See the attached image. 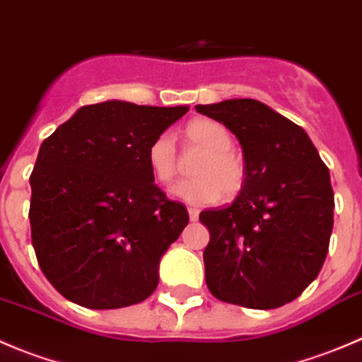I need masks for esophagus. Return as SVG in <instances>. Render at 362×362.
Wrapping results in <instances>:
<instances>
[{"label": "esophagus", "instance_id": "obj_1", "mask_svg": "<svg viewBox=\"0 0 362 362\" xmlns=\"http://www.w3.org/2000/svg\"><path fill=\"white\" fill-rule=\"evenodd\" d=\"M189 220H191V221H197L198 220V214H200V213H198V209H194V207H189Z\"/></svg>", "mask_w": 362, "mask_h": 362}]
</instances>
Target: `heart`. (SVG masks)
<instances>
[{
  "mask_svg": "<svg viewBox=\"0 0 362 362\" xmlns=\"http://www.w3.org/2000/svg\"><path fill=\"white\" fill-rule=\"evenodd\" d=\"M187 149L202 153L191 173L194 178L180 182L171 193L191 205H207L223 197H236L245 184V162L234 151L233 135L223 124L211 119H194L184 129ZM148 164L160 184H173L180 173V157L169 133L155 136L148 148Z\"/></svg>",
  "mask_w": 362,
  "mask_h": 362,
  "instance_id": "b5f03b06",
  "label": "heart"
}]
</instances>
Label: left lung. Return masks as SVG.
<instances>
[{
    "mask_svg": "<svg viewBox=\"0 0 362 362\" xmlns=\"http://www.w3.org/2000/svg\"><path fill=\"white\" fill-rule=\"evenodd\" d=\"M243 149L245 184L223 209L202 211L209 229L205 283L214 298L269 310L301 294L323 267L334 227L330 173L307 132L267 104H198Z\"/></svg>",
    "mask_w": 362,
    "mask_h": 362,
    "instance_id": "obj_1",
    "label": "left lung"
}]
</instances>
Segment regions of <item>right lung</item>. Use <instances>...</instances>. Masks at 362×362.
I'll return each mask as SVG.
<instances>
[{"label": "right lung", "mask_w": 362, "mask_h": 362, "mask_svg": "<svg viewBox=\"0 0 362 362\" xmlns=\"http://www.w3.org/2000/svg\"><path fill=\"white\" fill-rule=\"evenodd\" d=\"M187 110L106 100L43 141L30 175L32 245L66 299L108 310L157 288L160 258L189 214L155 184L148 148Z\"/></svg>", "instance_id": "obj_1"}]
</instances>
